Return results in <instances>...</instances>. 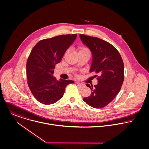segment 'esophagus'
<instances>
[{"mask_svg":"<svg viewBox=\"0 0 149 149\" xmlns=\"http://www.w3.org/2000/svg\"><path fill=\"white\" fill-rule=\"evenodd\" d=\"M76 83L78 84V86L80 87H84V84H83L81 83H80V82H76Z\"/></svg>","mask_w":149,"mask_h":149,"instance_id":"34e87169","label":"esophagus"}]
</instances>
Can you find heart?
Segmentation results:
<instances>
[{
	"label": "heart",
	"mask_w": 149,
	"mask_h": 149,
	"mask_svg": "<svg viewBox=\"0 0 149 149\" xmlns=\"http://www.w3.org/2000/svg\"><path fill=\"white\" fill-rule=\"evenodd\" d=\"M79 51H83L88 50L86 47H85L84 46H82L79 47Z\"/></svg>",
	"instance_id": "1"
}]
</instances>
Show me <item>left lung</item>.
Here are the masks:
<instances>
[{"label": "left lung", "mask_w": 149, "mask_h": 149, "mask_svg": "<svg viewBox=\"0 0 149 149\" xmlns=\"http://www.w3.org/2000/svg\"><path fill=\"white\" fill-rule=\"evenodd\" d=\"M83 43L92 52L93 63L90 72L95 76L98 84L91 86L92 92L83 100L94 108H102L109 104L120 92L124 79V62L120 54L110 43L96 37L80 35Z\"/></svg>", "instance_id": "left-lung-1"}]
</instances>
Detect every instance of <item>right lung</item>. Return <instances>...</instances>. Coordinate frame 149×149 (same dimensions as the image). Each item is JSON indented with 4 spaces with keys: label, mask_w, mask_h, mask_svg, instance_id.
Here are the masks:
<instances>
[{
    "label": "right lung",
    "mask_w": 149,
    "mask_h": 149,
    "mask_svg": "<svg viewBox=\"0 0 149 149\" xmlns=\"http://www.w3.org/2000/svg\"><path fill=\"white\" fill-rule=\"evenodd\" d=\"M77 37L76 34L57 36L39 41L32 49L26 62L29 88L39 102L45 104L55 103L62 98L70 80L58 81L52 74L66 50Z\"/></svg>",
    "instance_id": "1"
}]
</instances>
